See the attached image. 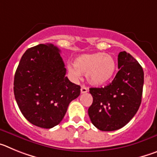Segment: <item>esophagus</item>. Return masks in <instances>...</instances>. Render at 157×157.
Masks as SVG:
<instances>
[{
	"instance_id": "34e87169",
	"label": "esophagus",
	"mask_w": 157,
	"mask_h": 157,
	"mask_svg": "<svg viewBox=\"0 0 157 157\" xmlns=\"http://www.w3.org/2000/svg\"><path fill=\"white\" fill-rule=\"evenodd\" d=\"M88 92V89L85 86H82L81 87V93L82 94H86Z\"/></svg>"
}]
</instances>
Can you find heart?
Masks as SVG:
<instances>
[{"label": "heart", "mask_w": 157, "mask_h": 157, "mask_svg": "<svg viewBox=\"0 0 157 157\" xmlns=\"http://www.w3.org/2000/svg\"><path fill=\"white\" fill-rule=\"evenodd\" d=\"M69 71L75 78L86 75L90 84L101 86L110 82L117 70V63L109 53L95 52L83 54L76 57L73 67L69 66Z\"/></svg>", "instance_id": "1"}]
</instances>
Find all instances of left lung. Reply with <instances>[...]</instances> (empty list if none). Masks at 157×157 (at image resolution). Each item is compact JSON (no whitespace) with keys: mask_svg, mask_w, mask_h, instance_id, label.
Wrapping results in <instances>:
<instances>
[{"mask_svg":"<svg viewBox=\"0 0 157 157\" xmlns=\"http://www.w3.org/2000/svg\"><path fill=\"white\" fill-rule=\"evenodd\" d=\"M120 71L105 87L90 88L93 103L88 109L92 123L102 131H112L127 124L137 113L141 102L144 71L130 53L118 55Z\"/></svg>","mask_w":157,"mask_h":157,"instance_id":"1","label":"left lung"}]
</instances>
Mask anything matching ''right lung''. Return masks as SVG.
Listing matches in <instances>:
<instances>
[{"label":"right lung","mask_w":157,"mask_h":157,"mask_svg":"<svg viewBox=\"0 0 157 157\" xmlns=\"http://www.w3.org/2000/svg\"><path fill=\"white\" fill-rule=\"evenodd\" d=\"M52 44L28 48L14 78V95L22 114L33 125L49 129L58 125L71 101L80 94V86L66 77V68Z\"/></svg>","instance_id":"add662e5"}]
</instances>
